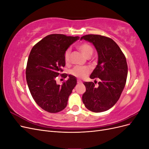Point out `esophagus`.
Instances as JSON below:
<instances>
[{"label":"esophagus","instance_id":"obj_1","mask_svg":"<svg viewBox=\"0 0 149 149\" xmlns=\"http://www.w3.org/2000/svg\"><path fill=\"white\" fill-rule=\"evenodd\" d=\"M82 83V81L81 80H79V79H78L77 80V83L78 84H79V83Z\"/></svg>","mask_w":149,"mask_h":149}]
</instances>
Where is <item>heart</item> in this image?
Returning a JSON list of instances; mask_svg holds the SVG:
<instances>
[{
    "label": "heart",
    "instance_id": "heart-1",
    "mask_svg": "<svg viewBox=\"0 0 149 149\" xmlns=\"http://www.w3.org/2000/svg\"><path fill=\"white\" fill-rule=\"evenodd\" d=\"M78 49L82 53L83 55L86 58H89L92 55L93 53V48L92 47L87 43H82L78 45ZM70 49H68L65 51L64 54V59L66 63H68L70 60ZM90 71V70L88 66H76L74 67L70 71V73L76 78H84L86 76Z\"/></svg>",
    "mask_w": 149,
    "mask_h": 149
}]
</instances>
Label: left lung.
Returning a JSON list of instances; mask_svg holds the SVG:
<instances>
[{
    "label": "left lung",
    "mask_w": 149,
    "mask_h": 149,
    "mask_svg": "<svg viewBox=\"0 0 149 149\" xmlns=\"http://www.w3.org/2000/svg\"><path fill=\"white\" fill-rule=\"evenodd\" d=\"M92 43L98 54V62L90 78H99L96 87L93 82H84L86 92L82 100L85 107L94 112L109 109L118 102L127 76L126 58L113 40L100 35H86L81 38Z\"/></svg>",
    "instance_id": "1"
}]
</instances>
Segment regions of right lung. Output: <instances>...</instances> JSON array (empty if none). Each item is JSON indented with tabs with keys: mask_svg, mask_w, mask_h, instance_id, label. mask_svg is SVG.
Listing matches in <instances>:
<instances>
[{
	"mask_svg": "<svg viewBox=\"0 0 149 149\" xmlns=\"http://www.w3.org/2000/svg\"><path fill=\"white\" fill-rule=\"evenodd\" d=\"M79 38L63 34H51L40 40L31 49L26 68V79L31 95L37 104L50 113L63 110L76 79L72 75L63 84H56L58 76L65 66L64 54L71 45Z\"/></svg>",
	"mask_w": 149,
	"mask_h": 149,
	"instance_id": "add662e5",
	"label": "right lung"
}]
</instances>
